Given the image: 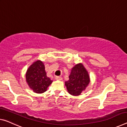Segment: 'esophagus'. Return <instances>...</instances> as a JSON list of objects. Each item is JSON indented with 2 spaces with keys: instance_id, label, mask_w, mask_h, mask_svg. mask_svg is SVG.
I'll return each instance as SVG.
<instances>
[{
  "instance_id": "1",
  "label": "esophagus",
  "mask_w": 127,
  "mask_h": 127,
  "mask_svg": "<svg viewBox=\"0 0 127 127\" xmlns=\"http://www.w3.org/2000/svg\"><path fill=\"white\" fill-rule=\"evenodd\" d=\"M55 78L56 80H62L63 78H62V77H60V76H56Z\"/></svg>"
}]
</instances>
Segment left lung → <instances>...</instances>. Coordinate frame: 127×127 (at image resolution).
<instances>
[{
	"label": "left lung",
	"mask_w": 127,
	"mask_h": 127,
	"mask_svg": "<svg viewBox=\"0 0 127 127\" xmlns=\"http://www.w3.org/2000/svg\"><path fill=\"white\" fill-rule=\"evenodd\" d=\"M90 81L87 70L82 63H78L72 68L69 80L65 82V85L71 95L78 96L88 87Z\"/></svg>",
	"instance_id": "obj_1"
}]
</instances>
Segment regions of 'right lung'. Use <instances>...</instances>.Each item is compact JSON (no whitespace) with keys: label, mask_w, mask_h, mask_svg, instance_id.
I'll return each instance as SVG.
<instances>
[{"label":"right lung","mask_w":127,"mask_h":127,"mask_svg":"<svg viewBox=\"0 0 127 127\" xmlns=\"http://www.w3.org/2000/svg\"><path fill=\"white\" fill-rule=\"evenodd\" d=\"M26 81L31 89L36 93L45 92L53 81L46 75L45 65L38 60L28 68L26 72Z\"/></svg>","instance_id":"obj_1"}]
</instances>
